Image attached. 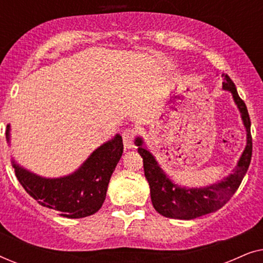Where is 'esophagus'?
Here are the masks:
<instances>
[{"mask_svg": "<svg viewBox=\"0 0 263 263\" xmlns=\"http://www.w3.org/2000/svg\"><path fill=\"white\" fill-rule=\"evenodd\" d=\"M136 129L134 128H127L122 134V138H123V145L125 148H133L134 147V140L136 136Z\"/></svg>", "mask_w": 263, "mask_h": 263, "instance_id": "1", "label": "esophagus"}]
</instances>
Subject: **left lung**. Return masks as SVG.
<instances>
[{
	"mask_svg": "<svg viewBox=\"0 0 263 263\" xmlns=\"http://www.w3.org/2000/svg\"><path fill=\"white\" fill-rule=\"evenodd\" d=\"M222 87L232 93L233 99L242 114V120L247 128V147L240 157L238 165L232 175L226 177L218 184L206 188L186 189L174 184L166 175L161 171L154 157L142 147V140L136 139V146H139V153L143 159V171L151 188V199L153 207L158 213L167 218L190 219L199 218L201 215L212 213L221 208L231 199L236 190L240 185L246 176L253 154V138L250 133V117L244 100L238 96L236 85L228 74H222Z\"/></svg>",
	"mask_w": 263,
	"mask_h": 263,
	"instance_id": "obj_1",
	"label": "left lung"
}]
</instances>
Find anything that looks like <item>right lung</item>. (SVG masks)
I'll use <instances>...</instances> for the list:
<instances>
[{
  "label": "right lung",
  "mask_w": 263,
  "mask_h": 263,
  "mask_svg": "<svg viewBox=\"0 0 263 263\" xmlns=\"http://www.w3.org/2000/svg\"><path fill=\"white\" fill-rule=\"evenodd\" d=\"M9 139V125L6 130ZM123 153L122 136L104 143L91 154L73 175L62 178H43L13 161L17 181L26 193L43 207L55 210L66 218L92 215L102 208L111 175Z\"/></svg>",
  "instance_id": "1"
}]
</instances>
